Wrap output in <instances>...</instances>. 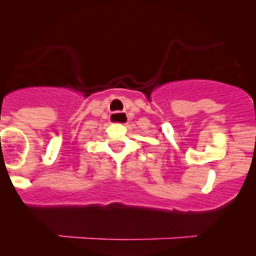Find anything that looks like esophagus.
<instances>
[{"instance_id": "34e87169", "label": "esophagus", "mask_w": 256, "mask_h": 256, "mask_svg": "<svg viewBox=\"0 0 256 256\" xmlns=\"http://www.w3.org/2000/svg\"><path fill=\"white\" fill-rule=\"evenodd\" d=\"M110 120L112 122H118V124H125L128 121V114L125 112H115L110 116Z\"/></svg>"}]
</instances>
